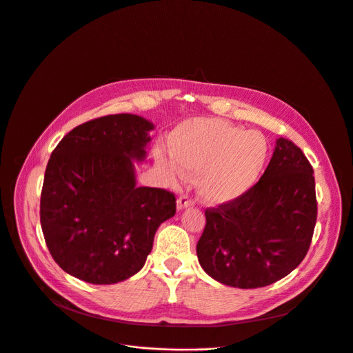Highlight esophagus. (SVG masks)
I'll return each mask as SVG.
<instances>
[{
    "label": "esophagus",
    "instance_id": "1",
    "mask_svg": "<svg viewBox=\"0 0 353 353\" xmlns=\"http://www.w3.org/2000/svg\"><path fill=\"white\" fill-rule=\"evenodd\" d=\"M194 205V201L188 195H181L176 201V208L178 211H182L185 208H190V206Z\"/></svg>",
    "mask_w": 353,
    "mask_h": 353
}]
</instances>
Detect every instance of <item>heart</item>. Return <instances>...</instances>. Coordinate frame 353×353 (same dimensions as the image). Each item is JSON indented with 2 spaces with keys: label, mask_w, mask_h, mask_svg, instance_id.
<instances>
[{
  "label": "heart",
  "mask_w": 353,
  "mask_h": 353,
  "mask_svg": "<svg viewBox=\"0 0 353 353\" xmlns=\"http://www.w3.org/2000/svg\"><path fill=\"white\" fill-rule=\"evenodd\" d=\"M168 147L177 162L158 155L171 181L199 176V195L210 205L231 203L250 192L261 178L269 148L263 135L222 119H190L170 134Z\"/></svg>",
  "instance_id": "heart-1"
}]
</instances>
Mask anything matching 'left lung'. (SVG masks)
Instances as JSON below:
<instances>
[{
	"label": "left lung",
	"instance_id": "1",
	"mask_svg": "<svg viewBox=\"0 0 353 353\" xmlns=\"http://www.w3.org/2000/svg\"><path fill=\"white\" fill-rule=\"evenodd\" d=\"M316 215L312 165L292 141L279 138L268 168L250 192L205 211L198 261L206 274L228 286L271 285L303 261Z\"/></svg>",
	"mask_w": 353,
	"mask_h": 353
}]
</instances>
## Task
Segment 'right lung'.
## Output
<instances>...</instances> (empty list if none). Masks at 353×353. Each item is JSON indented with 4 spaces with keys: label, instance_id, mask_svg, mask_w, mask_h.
<instances>
[{
    "label": "right lung",
    "instance_id": "1",
    "mask_svg": "<svg viewBox=\"0 0 353 353\" xmlns=\"http://www.w3.org/2000/svg\"><path fill=\"white\" fill-rule=\"evenodd\" d=\"M154 123L117 114L78 125L48 161L39 218L48 251L81 281L111 285L143 266L158 226L176 211L167 190L137 186Z\"/></svg>",
    "mask_w": 353,
    "mask_h": 353
}]
</instances>
